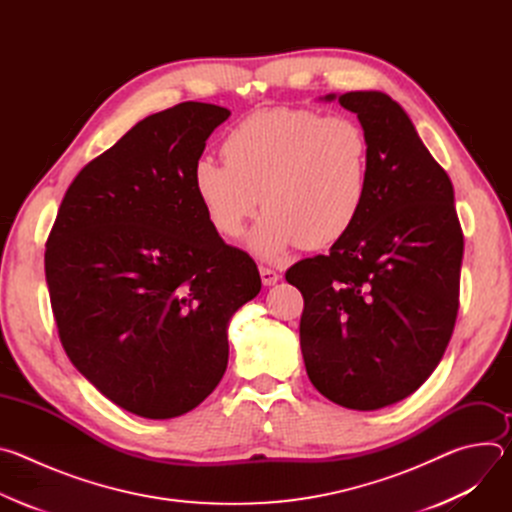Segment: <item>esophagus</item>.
<instances>
[{
	"label": "esophagus",
	"mask_w": 512,
	"mask_h": 512,
	"mask_svg": "<svg viewBox=\"0 0 512 512\" xmlns=\"http://www.w3.org/2000/svg\"><path fill=\"white\" fill-rule=\"evenodd\" d=\"M259 273H261L263 285H275L281 277L273 267H267V265H259Z\"/></svg>",
	"instance_id": "esophagus-1"
}]
</instances>
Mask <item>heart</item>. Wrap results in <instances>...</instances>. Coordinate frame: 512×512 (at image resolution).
Segmentation results:
<instances>
[{"instance_id": "b5f03b06", "label": "heart", "mask_w": 512, "mask_h": 512, "mask_svg": "<svg viewBox=\"0 0 512 512\" xmlns=\"http://www.w3.org/2000/svg\"><path fill=\"white\" fill-rule=\"evenodd\" d=\"M225 162L198 158L192 186L212 229L227 239L267 208L249 247L275 259L300 245L338 243L358 221L369 196L371 141L348 115L275 107L249 115L223 143Z\"/></svg>"}]
</instances>
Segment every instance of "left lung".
Instances as JSON below:
<instances>
[{
    "label": "left lung",
    "instance_id": "8db88e82",
    "mask_svg": "<svg viewBox=\"0 0 512 512\" xmlns=\"http://www.w3.org/2000/svg\"><path fill=\"white\" fill-rule=\"evenodd\" d=\"M338 103L369 135V196L330 255L298 261L285 279L304 296L312 385L342 407L373 411L409 397L440 364L460 306L464 235L452 182L403 107L379 91Z\"/></svg>",
    "mask_w": 512,
    "mask_h": 512
}]
</instances>
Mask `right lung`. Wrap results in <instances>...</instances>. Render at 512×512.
Masks as SVG:
<instances>
[{
  "label": "right lung",
  "mask_w": 512,
  "mask_h": 512,
  "mask_svg": "<svg viewBox=\"0 0 512 512\" xmlns=\"http://www.w3.org/2000/svg\"><path fill=\"white\" fill-rule=\"evenodd\" d=\"M229 115L186 101L139 121L72 180L46 241L66 356L139 417H178L216 389L227 324L261 289L255 261L218 237L192 186Z\"/></svg>",
  "instance_id": "obj_1"
}]
</instances>
